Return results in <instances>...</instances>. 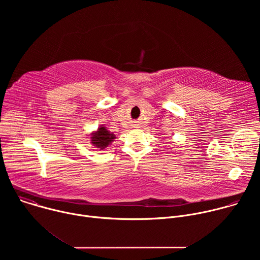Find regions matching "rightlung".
<instances>
[{
  "label": "right lung",
  "instance_id": "add662e5",
  "mask_svg": "<svg viewBox=\"0 0 260 260\" xmlns=\"http://www.w3.org/2000/svg\"><path fill=\"white\" fill-rule=\"evenodd\" d=\"M115 138L116 136L113 133L109 132L107 127H105V125H101L95 132H92L90 134V143L95 148H100L101 150H103L109 145H111V143L114 141Z\"/></svg>",
  "mask_w": 260,
  "mask_h": 260
}]
</instances>
